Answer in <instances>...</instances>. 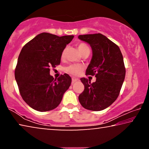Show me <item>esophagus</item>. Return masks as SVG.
Returning <instances> with one entry per match:
<instances>
[{
  "label": "esophagus",
  "mask_w": 149,
  "mask_h": 149,
  "mask_svg": "<svg viewBox=\"0 0 149 149\" xmlns=\"http://www.w3.org/2000/svg\"><path fill=\"white\" fill-rule=\"evenodd\" d=\"M72 84H74V83L76 82L77 81H78V79H77V78H75V77H72Z\"/></svg>",
  "instance_id": "esophagus-1"
}]
</instances>
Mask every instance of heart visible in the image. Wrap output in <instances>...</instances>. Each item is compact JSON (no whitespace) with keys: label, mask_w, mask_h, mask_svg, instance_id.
<instances>
[{"label":"heart","mask_w":149,"mask_h":149,"mask_svg":"<svg viewBox=\"0 0 149 149\" xmlns=\"http://www.w3.org/2000/svg\"><path fill=\"white\" fill-rule=\"evenodd\" d=\"M77 47L81 53H82L85 49H88L87 45L85 43H83V42H81V43L78 44ZM66 52L67 48L65 47L63 49L61 53V56H60V58H61L62 60L65 59V55H66ZM84 69V66L82 64H71L65 68V71L68 74H71L72 75H79V74H81V73L82 72Z\"/></svg>","instance_id":"1"}]
</instances>
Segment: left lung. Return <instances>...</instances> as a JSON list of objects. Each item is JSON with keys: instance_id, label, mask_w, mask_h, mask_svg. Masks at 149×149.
Listing matches in <instances>:
<instances>
[{"instance_id": "1", "label": "left lung", "mask_w": 149, "mask_h": 149, "mask_svg": "<svg viewBox=\"0 0 149 149\" xmlns=\"http://www.w3.org/2000/svg\"><path fill=\"white\" fill-rule=\"evenodd\" d=\"M89 43L93 57L86 75H95L96 81L83 77L85 89L79 96L80 104L85 109L100 111L108 108L119 96L125 75V68L120 48L100 33L79 35Z\"/></svg>"}]
</instances>
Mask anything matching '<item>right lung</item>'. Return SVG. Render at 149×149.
Listing matches in <instances>:
<instances>
[{"label": "right lung", "mask_w": 149, "mask_h": 149, "mask_svg": "<svg viewBox=\"0 0 149 149\" xmlns=\"http://www.w3.org/2000/svg\"><path fill=\"white\" fill-rule=\"evenodd\" d=\"M73 38V35L58 37L42 33L22 48L15 79L22 99L33 109L39 112L54 109L70 87L72 78L68 74L54 79L50 69L60 64L62 51Z\"/></svg>", "instance_id": "1"}]
</instances>
